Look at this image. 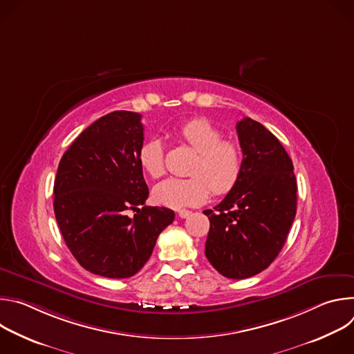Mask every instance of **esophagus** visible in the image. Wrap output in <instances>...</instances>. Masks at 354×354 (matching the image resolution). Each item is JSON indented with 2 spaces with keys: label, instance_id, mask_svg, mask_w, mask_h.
Masks as SVG:
<instances>
[{
  "label": "esophagus",
  "instance_id": "esophagus-1",
  "mask_svg": "<svg viewBox=\"0 0 354 354\" xmlns=\"http://www.w3.org/2000/svg\"><path fill=\"white\" fill-rule=\"evenodd\" d=\"M178 216H179L180 218H186L187 216H190V212H189V210H179V212H178Z\"/></svg>",
  "mask_w": 354,
  "mask_h": 354
}]
</instances>
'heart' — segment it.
Here are the masks:
<instances>
[{
    "instance_id": "heart-1",
    "label": "heart",
    "mask_w": 354,
    "mask_h": 354,
    "mask_svg": "<svg viewBox=\"0 0 354 354\" xmlns=\"http://www.w3.org/2000/svg\"><path fill=\"white\" fill-rule=\"evenodd\" d=\"M179 137L196 153L187 179L168 178L153 190L156 201L169 209L203 205L212 190L216 196L228 194L241 180L243 172L242 148L230 140L210 122L194 119L179 129ZM138 162L153 178L165 172V147L157 137L147 140L138 151Z\"/></svg>"
}]
</instances>
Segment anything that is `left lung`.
I'll use <instances>...</instances> for the list:
<instances>
[{
  "label": "left lung",
  "instance_id": "obj_1",
  "mask_svg": "<svg viewBox=\"0 0 354 354\" xmlns=\"http://www.w3.org/2000/svg\"><path fill=\"white\" fill-rule=\"evenodd\" d=\"M243 153L238 185L209 216L206 258L228 279L261 273L277 258L297 212V182L291 158L263 124L236 123Z\"/></svg>",
  "mask_w": 354,
  "mask_h": 354
}]
</instances>
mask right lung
Returning <instances> with one entry per match:
<instances>
[{
	"mask_svg": "<svg viewBox=\"0 0 354 354\" xmlns=\"http://www.w3.org/2000/svg\"><path fill=\"white\" fill-rule=\"evenodd\" d=\"M142 141L141 115L116 111L86 127L59 164L56 220L74 258L93 274L134 276L175 218L167 207L144 206L148 186L138 162ZM129 209L136 212L133 218L127 216Z\"/></svg>",
	"mask_w": 354,
	"mask_h": 354,
	"instance_id": "1",
	"label": "right lung"
}]
</instances>
